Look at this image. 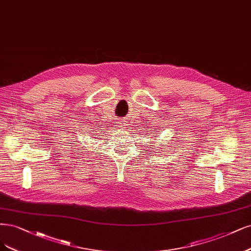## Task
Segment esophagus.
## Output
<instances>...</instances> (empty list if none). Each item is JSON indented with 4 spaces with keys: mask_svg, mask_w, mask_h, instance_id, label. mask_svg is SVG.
I'll use <instances>...</instances> for the list:
<instances>
[{
    "mask_svg": "<svg viewBox=\"0 0 251 251\" xmlns=\"http://www.w3.org/2000/svg\"><path fill=\"white\" fill-rule=\"evenodd\" d=\"M125 126H126L125 122H120V123H119V126H120V127H125Z\"/></svg>",
    "mask_w": 251,
    "mask_h": 251,
    "instance_id": "esophagus-1",
    "label": "esophagus"
}]
</instances>
